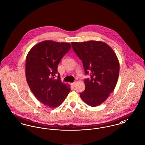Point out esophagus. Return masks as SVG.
<instances>
[{
	"instance_id": "esophagus-1",
	"label": "esophagus",
	"mask_w": 145,
	"mask_h": 145,
	"mask_svg": "<svg viewBox=\"0 0 145 145\" xmlns=\"http://www.w3.org/2000/svg\"><path fill=\"white\" fill-rule=\"evenodd\" d=\"M75 82H72V83H71V85L72 86H75Z\"/></svg>"
}]
</instances>
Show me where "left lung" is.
I'll use <instances>...</instances> for the list:
<instances>
[{
	"label": "left lung",
	"instance_id": "8db88e82",
	"mask_svg": "<svg viewBox=\"0 0 145 145\" xmlns=\"http://www.w3.org/2000/svg\"><path fill=\"white\" fill-rule=\"evenodd\" d=\"M72 47L82 61L85 74V89L81 98L88 106H96L106 100L116 85L119 63L115 52L105 42L88 40L71 42Z\"/></svg>",
	"mask_w": 145,
	"mask_h": 145
}]
</instances>
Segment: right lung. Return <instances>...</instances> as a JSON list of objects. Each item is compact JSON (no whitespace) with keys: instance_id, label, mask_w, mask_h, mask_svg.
I'll return each instance as SVG.
<instances>
[{"instance_id":"add662e5","label":"right lung","mask_w":145,"mask_h":145,"mask_svg":"<svg viewBox=\"0 0 145 145\" xmlns=\"http://www.w3.org/2000/svg\"><path fill=\"white\" fill-rule=\"evenodd\" d=\"M71 47L69 43L44 40L34 46L27 55L25 72L29 88L39 102L50 108L59 106L70 91V86L61 81L57 69Z\"/></svg>"}]
</instances>
